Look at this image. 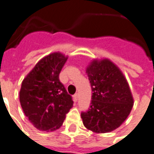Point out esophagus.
I'll return each mask as SVG.
<instances>
[{
	"instance_id": "esophagus-1",
	"label": "esophagus",
	"mask_w": 154,
	"mask_h": 154,
	"mask_svg": "<svg viewBox=\"0 0 154 154\" xmlns=\"http://www.w3.org/2000/svg\"><path fill=\"white\" fill-rule=\"evenodd\" d=\"M78 96H79V94H75L73 95V98H74V100H75V101H76V102H77V99H78Z\"/></svg>"
}]
</instances>
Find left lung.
<instances>
[{"mask_svg": "<svg viewBox=\"0 0 154 154\" xmlns=\"http://www.w3.org/2000/svg\"><path fill=\"white\" fill-rule=\"evenodd\" d=\"M86 72L93 94L89 109L81 113L83 125L96 133L112 131L125 121L133 106L128 82L108 59L94 60Z\"/></svg>", "mask_w": 154, "mask_h": 154, "instance_id": "1", "label": "left lung"}]
</instances>
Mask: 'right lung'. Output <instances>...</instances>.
Returning <instances> with one entry per match:
<instances>
[{"instance_id": "1", "label": "right lung", "mask_w": 154, "mask_h": 154, "mask_svg": "<svg viewBox=\"0 0 154 154\" xmlns=\"http://www.w3.org/2000/svg\"><path fill=\"white\" fill-rule=\"evenodd\" d=\"M67 56L55 52L42 58L22 82V109L37 129L52 131L63 124L72 108V98L60 82L59 75Z\"/></svg>"}]
</instances>
